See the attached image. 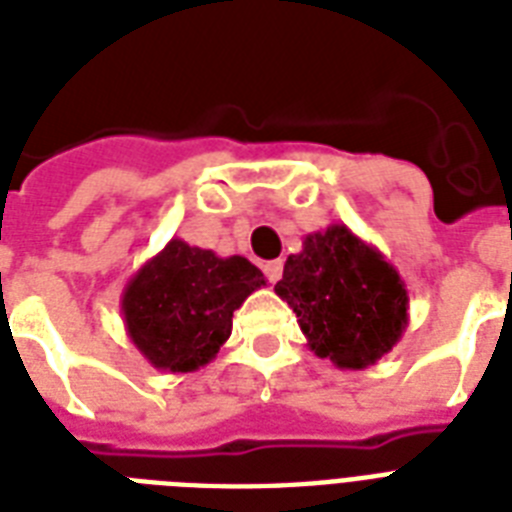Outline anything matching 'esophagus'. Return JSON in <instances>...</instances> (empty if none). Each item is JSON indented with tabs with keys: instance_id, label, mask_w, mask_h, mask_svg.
<instances>
[{
	"instance_id": "34e87169",
	"label": "esophagus",
	"mask_w": 512,
	"mask_h": 512,
	"mask_svg": "<svg viewBox=\"0 0 512 512\" xmlns=\"http://www.w3.org/2000/svg\"><path fill=\"white\" fill-rule=\"evenodd\" d=\"M265 276H268V281L271 284H276V281L281 279V273H284V263L281 260H271V263H265Z\"/></svg>"
}]
</instances>
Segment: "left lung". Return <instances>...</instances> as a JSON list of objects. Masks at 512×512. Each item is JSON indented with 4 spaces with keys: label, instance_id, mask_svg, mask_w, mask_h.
<instances>
[{
    "label": "left lung",
    "instance_id": "obj_1",
    "mask_svg": "<svg viewBox=\"0 0 512 512\" xmlns=\"http://www.w3.org/2000/svg\"><path fill=\"white\" fill-rule=\"evenodd\" d=\"M276 295L297 313L308 348L337 369L377 364L409 324L396 268L340 223L305 236L303 252L284 263Z\"/></svg>",
    "mask_w": 512,
    "mask_h": 512
}]
</instances>
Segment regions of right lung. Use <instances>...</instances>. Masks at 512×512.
<instances>
[{"instance_id": "add662e5", "label": "right lung", "mask_w": 512, "mask_h": 512, "mask_svg": "<svg viewBox=\"0 0 512 512\" xmlns=\"http://www.w3.org/2000/svg\"><path fill=\"white\" fill-rule=\"evenodd\" d=\"M260 287L263 271L247 257L172 239L124 287L127 337L154 369L196 372L217 356L231 337L233 311Z\"/></svg>"}]
</instances>
